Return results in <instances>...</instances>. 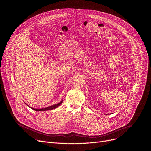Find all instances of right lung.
I'll return each instance as SVG.
<instances>
[{
  "instance_id": "add662e5",
  "label": "right lung",
  "mask_w": 151,
  "mask_h": 151,
  "mask_svg": "<svg viewBox=\"0 0 151 151\" xmlns=\"http://www.w3.org/2000/svg\"><path fill=\"white\" fill-rule=\"evenodd\" d=\"M62 102H63V100H61L60 103H57V104H54V105H52V106H49V107H43V108H41V109H36V108H33V107H30L29 105H27L26 103V105H27V106H29V107H30V108H32V109H33V110H35V111H50V110H53V109H55L56 107H58L61 103H62Z\"/></svg>"
}]
</instances>
